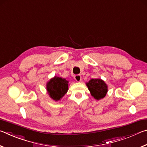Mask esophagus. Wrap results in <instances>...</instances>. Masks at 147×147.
Wrapping results in <instances>:
<instances>
[{
  "instance_id": "esophagus-1",
  "label": "esophagus",
  "mask_w": 147,
  "mask_h": 147,
  "mask_svg": "<svg viewBox=\"0 0 147 147\" xmlns=\"http://www.w3.org/2000/svg\"><path fill=\"white\" fill-rule=\"evenodd\" d=\"M74 79L76 80V82H80L82 80V76L80 74H76V75L74 76Z\"/></svg>"
}]
</instances>
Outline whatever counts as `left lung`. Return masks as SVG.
I'll use <instances>...</instances> for the list:
<instances>
[{"label": "left lung", "mask_w": 147, "mask_h": 147, "mask_svg": "<svg viewBox=\"0 0 147 147\" xmlns=\"http://www.w3.org/2000/svg\"><path fill=\"white\" fill-rule=\"evenodd\" d=\"M91 94L96 100L103 98L108 92V86L102 80L92 78L89 82L86 83Z\"/></svg>", "instance_id": "8db88e82"}]
</instances>
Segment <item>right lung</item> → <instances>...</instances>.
I'll list each match as a JSON object with an SVG mask.
<instances>
[{
    "instance_id": "obj_1",
    "label": "right lung",
    "mask_w": 147,
    "mask_h": 147,
    "mask_svg": "<svg viewBox=\"0 0 147 147\" xmlns=\"http://www.w3.org/2000/svg\"><path fill=\"white\" fill-rule=\"evenodd\" d=\"M69 88V82L61 77L54 76L47 84V90L51 98L59 100L66 94Z\"/></svg>"
}]
</instances>
